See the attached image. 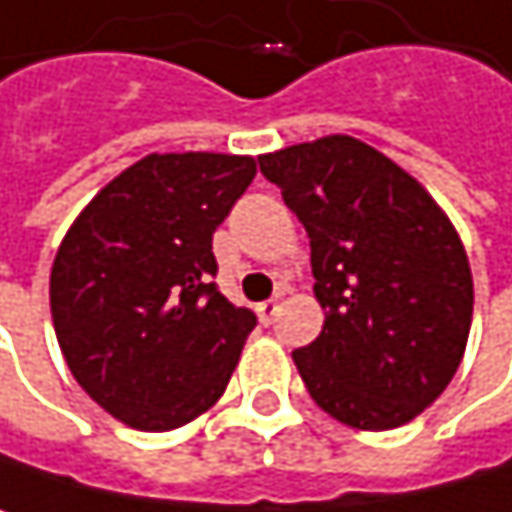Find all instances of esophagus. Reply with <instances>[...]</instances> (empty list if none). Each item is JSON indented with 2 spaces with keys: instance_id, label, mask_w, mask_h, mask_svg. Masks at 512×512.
Returning <instances> with one entry per match:
<instances>
[{
  "instance_id": "1",
  "label": "esophagus",
  "mask_w": 512,
  "mask_h": 512,
  "mask_svg": "<svg viewBox=\"0 0 512 512\" xmlns=\"http://www.w3.org/2000/svg\"><path fill=\"white\" fill-rule=\"evenodd\" d=\"M276 312H279V300H267V303H258V318H261L264 324H273Z\"/></svg>"
}]
</instances>
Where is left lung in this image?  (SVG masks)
Instances as JSON below:
<instances>
[{
  "mask_svg": "<svg viewBox=\"0 0 512 512\" xmlns=\"http://www.w3.org/2000/svg\"><path fill=\"white\" fill-rule=\"evenodd\" d=\"M261 170L312 239L324 330L294 351L309 396L360 432L411 423L447 390L471 333L474 279L453 221L348 134L267 152Z\"/></svg>",
  "mask_w": 512,
  "mask_h": 512,
  "instance_id": "1",
  "label": "left lung"
}]
</instances>
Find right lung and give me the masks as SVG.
<instances>
[{
	"label": "right lung",
	"instance_id": "1",
	"mask_svg": "<svg viewBox=\"0 0 512 512\" xmlns=\"http://www.w3.org/2000/svg\"><path fill=\"white\" fill-rule=\"evenodd\" d=\"M258 158L152 152L71 221L50 315L74 381L119 423L170 432L209 411L258 324L215 291L212 233Z\"/></svg>",
	"mask_w": 512,
	"mask_h": 512
}]
</instances>
